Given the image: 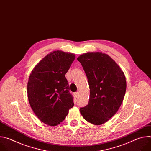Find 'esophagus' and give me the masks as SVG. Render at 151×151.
I'll list each match as a JSON object with an SVG mask.
<instances>
[{"label": "esophagus", "mask_w": 151, "mask_h": 151, "mask_svg": "<svg viewBox=\"0 0 151 151\" xmlns=\"http://www.w3.org/2000/svg\"><path fill=\"white\" fill-rule=\"evenodd\" d=\"M74 94H75V96L76 97H78V96H79V93H78V92H76V93H74Z\"/></svg>", "instance_id": "obj_1"}]
</instances>
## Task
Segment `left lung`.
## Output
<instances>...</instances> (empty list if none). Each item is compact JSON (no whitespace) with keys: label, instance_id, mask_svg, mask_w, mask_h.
I'll use <instances>...</instances> for the list:
<instances>
[{"label":"left lung","instance_id":"obj_1","mask_svg":"<svg viewBox=\"0 0 151 151\" xmlns=\"http://www.w3.org/2000/svg\"><path fill=\"white\" fill-rule=\"evenodd\" d=\"M88 78L90 99L80 108L83 118L94 125H101L117 112L126 91L125 75L117 63L105 53H85L77 58Z\"/></svg>","mask_w":151,"mask_h":151}]
</instances>
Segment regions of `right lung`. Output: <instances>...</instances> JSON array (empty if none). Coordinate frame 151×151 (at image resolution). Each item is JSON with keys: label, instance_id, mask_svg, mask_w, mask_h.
<instances>
[{"label": "right lung", "instance_id": "1", "mask_svg": "<svg viewBox=\"0 0 151 151\" xmlns=\"http://www.w3.org/2000/svg\"><path fill=\"white\" fill-rule=\"evenodd\" d=\"M75 55L54 51L43 58L32 70L27 83V97L34 114L48 125L60 124L73 106L65 75Z\"/></svg>", "mask_w": 151, "mask_h": 151}]
</instances>
